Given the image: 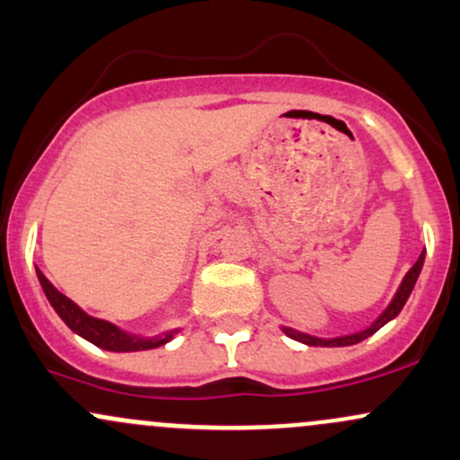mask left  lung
I'll use <instances>...</instances> for the list:
<instances>
[{
  "instance_id": "1",
  "label": "left lung",
  "mask_w": 460,
  "mask_h": 460,
  "mask_svg": "<svg viewBox=\"0 0 460 460\" xmlns=\"http://www.w3.org/2000/svg\"><path fill=\"white\" fill-rule=\"evenodd\" d=\"M421 266H423V253L419 255V260L415 261V266H412V269L406 272V277H403V281H402L400 290H397L395 299H393V301H391V305L386 307V310H385V314H382L380 319H377L376 323H373L371 327H367L365 332H358V334H351V336L327 338V341H325V338H316V336H307V334H301V332H296V330H290V327H284V332H286V334L290 336V338H295V341L304 342V345H310V347H319V345H323V347H347V345H356V342L365 341V338H369L371 334H376V332L380 330L382 325H386L388 321H391V319H395V316L400 314V312H402V307H403V304H406V301H408V296H411L412 288H415V281H417L419 272H421Z\"/></svg>"
}]
</instances>
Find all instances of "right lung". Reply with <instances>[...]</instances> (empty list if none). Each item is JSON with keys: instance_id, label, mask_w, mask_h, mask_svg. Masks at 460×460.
<instances>
[{"instance_id": "right-lung-1", "label": "right lung", "mask_w": 460, "mask_h": 460, "mask_svg": "<svg viewBox=\"0 0 460 460\" xmlns=\"http://www.w3.org/2000/svg\"><path fill=\"white\" fill-rule=\"evenodd\" d=\"M37 275L43 286L45 296H48V301L52 304L54 310H57L60 319L65 321V325H67L69 330H74L75 334L87 338V341L93 342L95 347H102V349L107 351H141V349H155V347L165 345V342L172 338V332H168V334L164 336L148 338V341H146V338H135L126 334V332L118 330L113 323L93 319V316L84 314V312L80 310L72 299H67L63 292H58L57 288L49 284L48 277H45L39 269H37Z\"/></svg>"}]
</instances>
